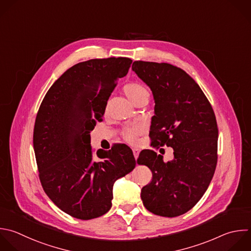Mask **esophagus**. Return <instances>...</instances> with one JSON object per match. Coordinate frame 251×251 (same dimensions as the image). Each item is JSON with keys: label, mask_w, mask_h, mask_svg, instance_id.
<instances>
[{"label": "esophagus", "mask_w": 251, "mask_h": 251, "mask_svg": "<svg viewBox=\"0 0 251 251\" xmlns=\"http://www.w3.org/2000/svg\"><path fill=\"white\" fill-rule=\"evenodd\" d=\"M132 151H133L134 158H135V160H136V159H137V157H138V155H139V152H140V151H139V149H137V148H134Z\"/></svg>", "instance_id": "obj_1"}]
</instances>
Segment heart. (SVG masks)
<instances>
[{"mask_svg": "<svg viewBox=\"0 0 251 251\" xmlns=\"http://www.w3.org/2000/svg\"><path fill=\"white\" fill-rule=\"evenodd\" d=\"M125 93L134 104H136L138 101L142 99H148L149 97V90L147 89V87L142 83H138V82H132V83L126 84L125 86ZM140 132H141L140 127L131 126V127H127L125 130L124 136L128 142L135 143L137 136Z\"/></svg>", "mask_w": 251, "mask_h": 251, "instance_id": "heart-1", "label": "heart"}]
</instances>
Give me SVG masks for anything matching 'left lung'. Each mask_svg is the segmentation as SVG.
Here are the masks:
<instances>
[{"label": "left lung", "mask_w": 251, "mask_h": 251, "mask_svg": "<svg viewBox=\"0 0 251 251\" xmlns=\"http://www.w3.org/2000/svg\"><path fill=\"white\" fill-rule=\"evenodd\" d=\"M152 91L155 115L151 146L174 149L167 163L153 150H142L138 165L147 166L152 180L141 189L145 208L163 217L189 211L203 196L217 165L218 126L205 94L184 71L166 63L135 61L131 67Z\"/></svg>", "instance_id": "1"}]
</instances>
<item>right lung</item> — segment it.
I'll use <instances>...</instances> for the list:
<instances>
[{
    "mask_svg": "<svg viewBox=\"0 0 251 251\" xmlns=\"http://www.w3.org/2000/svg\"><path fill=\"white\" fill-rule=\"evenodd\" d=\"M128 58L94 59L65 72L46 93L33 131L39 177L49 198L80 220L106 214L113 186L136 165L131 149L116 144L93 158L90 131L102 122L117 81L127 75Z\"/></svg>",
    "mask_w": 251,
    "mask_h": 251,
    "instance_id": "1",
    "label": "right lung"
}]
</instances>
